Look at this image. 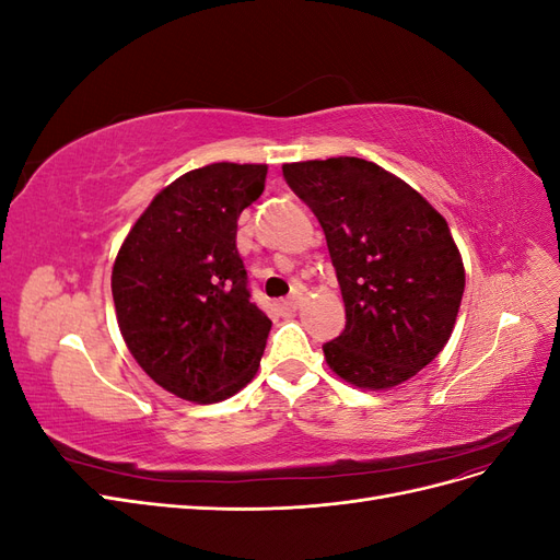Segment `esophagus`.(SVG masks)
<instances>
[{"instance_id":"34e87169","label":"esophagus","mask_w":560,"mask_h":560,"mask_svg":"<svg viewBox=\"0 0 560 560\" xmlns=\"http://www.w3.org/2000/svg\"><path fill=\"white\" fill-rule=\"evenodd\" d=\"M299 306H301V294H299V292L292 294L290 299H284V301L280 303V308H282L284 313H296Z\"/></svg>"}]
</instances>
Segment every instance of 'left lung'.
Masks as SVG:
<instances>
[{"mask_svg":"<svg viewBox=\"0 0 560 560\" xmlns=\"http://www.w3.org/2000/svg\"><path fill=\"white\" fill-rule=\"evenodd\" d=\"M325 231L346 329L322 346L336 376L366 389L413 378L448 343L465 266L446 219L381 165L338 156L284 163Z\"/></svg>","mask_w":560,"mask_h":560,"instance_id":"left-lung-1","label":"left lung"}]
</instances>
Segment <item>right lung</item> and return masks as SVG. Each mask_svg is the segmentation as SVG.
Here are the masks:
<instances>
[{
    "instance_id": "add662e5",
    "label": "right lung",
    "mask_w": 560,
    "mask_h": 560,
    "mask_svg": "<svg viewBox=\"0 0 560 560\" xmlns=\"http://www.w3.org/2000/svg\"><path fill=\"white\" fill-rule=\"evenodd\" d=\"M268 165L212 163L154 196L116 254L118 329L167 393L214 404L257 374L270 319L247 290L238 217L264 191Z\"/></svg>"
}]
</instances>
